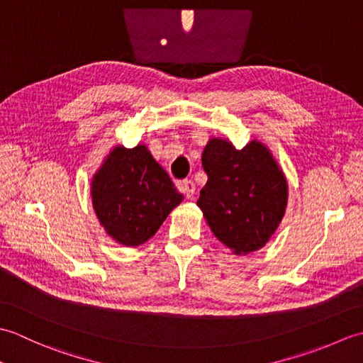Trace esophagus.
Returning <instances> with one entry per match:
<instances>
[{"label":"esophagus","instance_id":"1","mask_svg":"<svg viewBox=\"0 0 363 363\" xmlns=\"http://www.w3.org/2000/svg\"><path fill=\"white\" fill-rule=\"evenodd\" d=\"M177 189H179V191H182L184 195H186L187 198H194L195 196V182L191 179H184V181H179L177 182Z\"/></svg>","mask_w":363,"mask_h":363}]
</instances>
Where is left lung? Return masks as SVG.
<instances>
[{"mask_svg": "<svg viewBox=\"0 0 363 363\" xmlns=\"http://www.w3.org/2000/svg\"><path fill=\"white\" fill-rule=\"evenodd\" d=\"M207 182L196 204L213 235L235 254L262 248L284 217L287 182L264 145L242 150L212 138L203 152Z\"/></svg>", "mask_w": 363, "mask_h": 363, "instance_id": "8db88e82", "label": "left lung"}]
</instances>
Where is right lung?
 Returning <instances> with one entry per match:
<instances>
[{
  "label": "right lung",
  "instance_id": "1",
  "mask_svg": "<svg viewBox=\"0 0 363 363\" xmlns=\"http://www.w3.org/2000/svg\"><path fill=\"white\" fill-rule=\"evenodd\" d=\"M91 198L107 234L126 246L151 238L182 201L167 172L143 145L117 146L91 182Z\"/></svg>",
  "mask_w": 363,
  "mask_h": 363
}]
</instances>
